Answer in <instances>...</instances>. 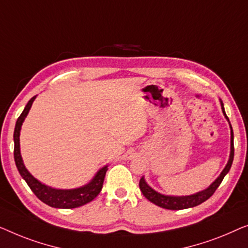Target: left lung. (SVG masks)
Listing matches in <instances>:
<instances>
[{
	"label": "left lung",
	"instance_id": "left-lung-1",
	"mask_svg": "<svg viewBox=\"0 0 248 248\" xmlns=\"http://www.w3.org/2000/svg\"><path fill=\"white\" fill-rule=\"evenodd\" d=\"M220 103H221L222 113H224L226 119H227L229 123L228 117L226 116L222 101H220ZM232 160H233V132H232V125H230V155H229L228 163L224 169V170L220 173V175H219L217 179L215 180V182H212V184H210L207 189L203 191H200V192H198L195 194L184 195V197L164 195L162 193H158L157 191H155L154 189H152V187L149 186L147 183H146L144 177H141L140 181H139V187H140V191L142 192V194L145 195L146 199H148L149 201L153 202V203L156 205H158V207H160V208L169 209V210H181V209L192 208V207H195V205L201 204L202 202H204L205 200H208V199L215 193V191L218 189V186H220L222 180H224L226 174L229 172L230 167H232Z\"/></svg>",
	"mask_w": 248,
	"mask_h": 248
}]
</instances>
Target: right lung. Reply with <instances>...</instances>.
Wrapping results in <instances>:
<instances>
[{
    "instance_id": "add662e5",
    "label": "right lung",
    "mask_w": 248,
    "mask_h": 248,
    "mask_svg": "<svg viewBox=\"0 0 248 248\" xmlns=\"http://www.w3.org/2000/svg\"><path fill=\"white\" fill-rule=\"evenodd\" d=\"M36 96L31 97L29 102L27 103L26 108L20 114L16 124L15 134H13V139H15V160L16 169H18L20 175L22 179L26 181L28 186L31 189V191L36 194V197L53 208H59V209H72L78 208L81 205H84L89 203L97 197V194L101 192L103 186V181L106 173L108 170V166H104L102 169L97 170L95 176L93 177L90 183L85 184L81 187H76V189H69V190H62V189H53V187L47 186L39 182L37 179L31 175L28 172V170L24 166L22 157H21L20 153V130L22 123L26 119L27 114L29 113V110L31 106H32L33 101Z\"/></svg>"
}]
</instances>
